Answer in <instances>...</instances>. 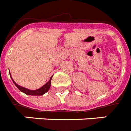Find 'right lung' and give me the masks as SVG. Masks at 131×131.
<instances>
[{
  "label": "right lung",
  "instance_id": "add662e5",
  "mask_svg": "<svg viewBox=\"0 0 131 131\" xmlns=\"http://www.w3.org/2000/svg\"><path fill=\"white\" fill-rule=\"evenodd\" d=\"M9 73H10V77H11L12 80V81H13V83H14V84L16 86V87L18 88V89H19L21 92H24V93L26 94H27V95L41 96V95H42V94H44L46 93V92H48V91L49 90L50 88V85H51V80H52V77H50V79H49V81H48L47 82V83H46L45 85H43V86H41V87L39 88V89H36V90H30V89H26V88H25V87H23V86H20V85H19V84H17V83H16V82L14 81L13 79H12V77L11 74H10V71H9Z\"/></svg>",
  "mask_w": 131,
  "mask_h": 131
}]
</instances>
